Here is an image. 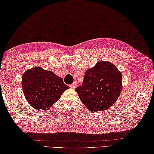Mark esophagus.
I'll list each match as a JSON object with an SVG mask.
<instances>
[{
    "label": "esophagus",
    "mask_w": 154,
    "mask_h": 154,
    "mask_svg": "<svg viewBox=\"0 0 154 154\" xmlns=\"http://www.w3.org/2000/svg\"><path fill=\"white\" fill-rule=\"evenodd\" d=\"M76 86H77V83L76 82H74L73 84H72L70 86V87L71 88H72V89H75L76 88Z\"/></svg>",
    "instance_id": "34e87169"
}]
</instances>
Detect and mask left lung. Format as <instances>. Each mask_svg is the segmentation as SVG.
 I'll list each match as a JSON object with an SVG mask.
<instances>
[{
  "mask_svg": "<svg viewBox=\"0 0 154 154\" xmlns=\"http://www.w3.org/2000/svg\"><path fill=\"white\" fill-rule=\"evenodd\" d=\"M122 90V74L113 64L98 62L86 70L82 85L75 90L91 112L103 111L115 103Z\"/></svg>",
  "mask_w": 154,
  "mask_h": 154,
  "instance_id": "obj_1",
  "label": "left lung"
}]
</instances>
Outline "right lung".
I'll list each match as a JSON object with an SVG mask.
<instances>
[{
    "label": "right lung",
    "instance_id": "1",
    "mask_svg": "<svg viewBox=\"0 0 154 154\" xmlns=\"http://www.w3.org/2000/svg\"><path fill=\"white\" fill-rule=\"evenodd\" d=\"M22 89L28 103L37 110L47 111L69 88L53 72L35 67L22 76Z\"/></svg>",
    "mask_w": 154,
    "mask_h": 154
}]
</instances>
